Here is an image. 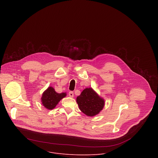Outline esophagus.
I'll return each instance as SVG.
<instances>
[{"mask_svg":"<svg viewBox=\"0 0 158 158\" xmlns=\"http://www.w3.org/2000/svg\"><path fill=\"white\" fill-rule=\"evenodd\" d=\"M69 96L71 97V98H73L74 97V92L73 91H70L69 93Z\"/></svg>","mask_w":158,"mask_h":158,"instance_id":"1","label":"esophagus"}]
</instances>
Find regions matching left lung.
<instances>
[{
  "label": "left lung",
  "mask_w": 158,
  "mask_h": 158,
  "mask_svg": "<svg viewBox=\"0 0 158 158\" xmlns=\"http://www.w3.org/2000/svg\"><path fill=\"white\" fill-rule=\"evenodd\" d=\"M80 110L88 116H94L102 109L104 101L92 88H86L76 99Z\"/></svg>",
  "instance_id": "1"
}]
</instances>
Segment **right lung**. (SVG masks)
<instances>
[{"label": "right lung", "instance_id": "obj_1", "mask_svg": "<svg viewBox=\"0 0 158 158\" xmlns=\"http://www.w3.org/2000/svg\"><path fill=\"white\" fill-rule=\"evenodd\" d=\"M65 96V93H57L55 91L53 87H49L42 94L41 101L45 107L48 109H53L60 99Z\"/></svg>", "mask_w": 158, "mask_h": 158}]
</instances>
